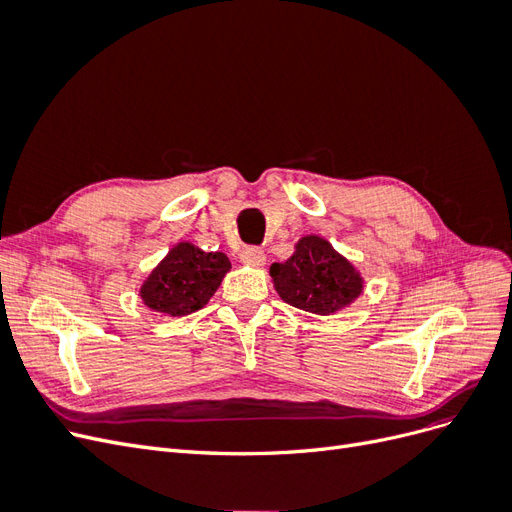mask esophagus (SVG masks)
I'll return each instance as SVG.
<instances>
[{
	"mask_svg": "<svg viewBox=\"0 0 512 512\" xmlns=\"http://www.w3.org/2000/svg\"><path fill=\"white\" fill-rule=\"evenodd\" d=\"M265 260H267L265 252L258 250V247H247V250L241 252V262L247 267H262L265 265Z\"/></svg>",
	"mask_w": 512,
	"mask_h": 512,
	"instance_id": "obj_1",
	"label": "esophagus"
}]
</instances>
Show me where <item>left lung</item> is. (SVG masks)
Returning a JSON list of instances; mask_svg holds the SVG:
<instances>
[{"instance_id":"left-lung-1","label":"left lung","mask_w":512,"mask_h":512,"mask_svg":"<svg viewBox=\"0 0 512 512\" xmlns=\"http://www.w3.org/2000/svg\"><path fill=\"white\" fill-rule=\"evenodd\" d=\"M269 273L282 301L318 316L342 312L365 288L361 271L320 235L301 237L292 256L273 262Z\"/></svg>"}]
</instances>
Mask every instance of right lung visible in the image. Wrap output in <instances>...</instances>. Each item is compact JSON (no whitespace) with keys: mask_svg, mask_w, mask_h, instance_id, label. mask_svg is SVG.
Returning a JSON list of instances; mask_svg holds the SVG:
<instances>
[{"mask_svg":"<svg viewBox=\"0 0 512 512\" xmlns=\"http://www.w3.org/2000/svg\"><path fill=\"white\" fill-rule=\"evenodd\" d=\"M228 271L224 252H203L192 241H179L145 277L138 297L158 314L188 316L209 303Z\"/></svg>","mask_w":512,"mask_h":512,"instance_id":"right-lung-1","label":"right lung"}]
</instances>
